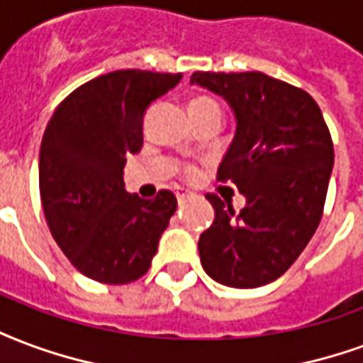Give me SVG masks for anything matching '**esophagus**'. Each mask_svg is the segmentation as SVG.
<instances>
[{
  "label": "esophagus",
  "mask_w": 363,
  "mask_h": 363,
  "mask_svg": "<svg viewBox=\"0 0 363 363\" xmlns=\"http://www.w3.org/2000/svg\"><path fill=\"white\" fill-rule=\"evenodd\" d=\"M174 194H177V200H179V203H184V202H186V198H189V192H186V190H182V189L177 190Z\"/></svg>",
  "instance_id": "1"
}]
</instances>
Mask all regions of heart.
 Here are the masks:
<instances>
[{"mask_svg":"<svg viewBox=\"0 0 363 363\" xmlns=\"http://www.w3.org/2000/svg\"><path fill=\"white\" fill-rule=\"evenodd\" d=\"M217 107V104L213 101V99H208V98H196L192 99V104H190V107Z\"/></svg>","mask_w":363,"mask_h":363,"instance_id":"b5f03b06","label":"heart"}]
</instances>
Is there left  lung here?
<instances>
[{"instance_id": "1", "label": "left lung", "mask_w": 363, "mask_h": 363, "mask_svg": "<svg viewBox=\"0 0 363 363\" xmlns=\"http://www.w3.org/2000/svg\"><path fill=\"white\" fill-rule=\"evenodd\" d=\"M190 84L233 109L235 138L217 179L246 198L235 213L206 196L216 219L198 240L200 262L217 283L256 289L281 277L318 229L335 163L331 134L310 94L264 72H194Z\"/></svg>"}]
</instances>
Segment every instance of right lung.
<instances>
[{
  "mask_svg": "<svg viewBox=\"0 0 363 363\" xmlns=\"http://www.w3.org/2000/svg\"><path fill=\"white\" fill-rule=\"evenodd\" d=\"M182 74L128 69L101 74L53 111L40 146L45 221L77 269L106 284H127L152 265L177 209L171 190L154 200L128 194L123 169L142 147L150 104Z\"/></svg>",
  "mask_w": 363,
  "mask_h": 363,
  "instance_id": "add662e5",
  "label": "right lung"
}]
</instances>
